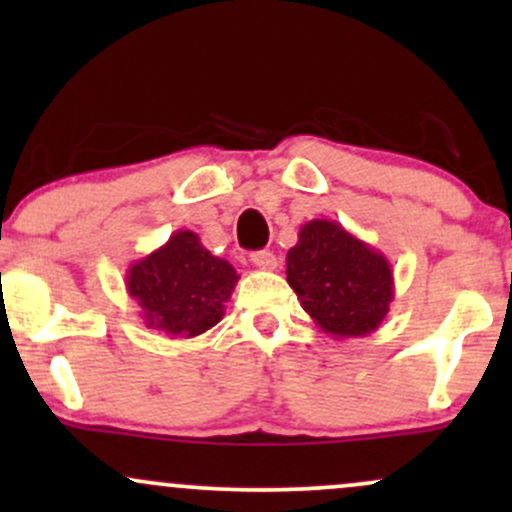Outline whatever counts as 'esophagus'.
Here are the masks:
<instances>
[{"label": "esophagus", "instance_id": "34e87169", "mask_svg": "<svg viewBox=\"0 0 512 512\" xmlns=\"http://www.w3.org/2000/svg\"><path fill=\"white\" fill-rule=\"evenodd\" d=\"M252 264H255L257 269H264V272H274V269H276V257L269 250L252 252Z\"/></svg>", "mask_w": 512, "mask_h": 512}]
</instances>
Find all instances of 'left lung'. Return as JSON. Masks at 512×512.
<instances>
[{
  "mask_svg": "<svg viewBox=\"0 0 512 512\" xmlns=\"http://www.w3.org/2000/svg\"><path fill=\"white\" fill-rule=\"evenodd\" d=\"M286 281L305 313L334 339L378 330L395 298V276L383 252L330 219L301 226L286 255Z\"/></svg>",
  "mask_w": 512,
  "mask_h": 512,
  "instance_id": "1",
  "label": "left lung"
}]
</instances>
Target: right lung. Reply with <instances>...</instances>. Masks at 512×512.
Here are the masks:
<instances>
[{
	"label": "right lung",
	"mask_w": 512,
	"mask_h": 512,
	"mask_svg": "<svg viewBox=\"0 0 512 512\" xmlns=\"http://www.w3.org/2000/svg\"><path fill=\"white\" fill-rule=\"evenodd\" d=\"M238 279L233 264L211 255L195 231H175L161 248L129 264L125 286L149 330L192 339L221 320Z\"/></svg>",
	"instance_id": "1"
}]
</instances>
